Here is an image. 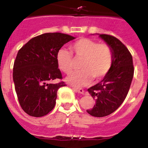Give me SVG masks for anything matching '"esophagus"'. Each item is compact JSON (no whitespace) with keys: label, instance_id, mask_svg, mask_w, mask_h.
<instances>
[{"label":"esophagus","instance_id":"obj_1","mask_svg":"<svg viewBox=\"0 0 148 148\" xmlns=\"http://www.w3.org/2000/svg\"><path fill=\"white\" fill-rule=\"evenodd\" d=\"M73 90L75 91L76 92H78L80 93V94H84V91L83 89H81V88H73Z\"/></svg>","mask_w":148,"mask_h":148}]
</instances>
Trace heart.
Here are the masks:
<instances>
[{
    "label": "heart",
    "mask_w": 148,
    "mask_h": 148,
    "mask_svg": "<svg viewBox=\"0 0 148 148\" xmlns=\"http://www.w3.org/2000/svg\"><path fill=\"white\" fill-rule=\"evenodd\" d=\"M72 53L76 59H81V71L72 73L66 81L70 84L82 86L88 84L91 79L99 81L106 76L113 64L112 47L106 43H98L88 38H81L70 46ZM67 49L61 48L56 53L58 67L63 73L70 74L73 69V58Z\"/></svg>",
    "instance_id": "1"
}]
</instances>
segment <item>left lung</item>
<instances>
[{
    "instance_id": "1",
    "label": "left lung",
    "mask_w": 148,
    "mask_h": 148,
    "mask_svg": "<svg viewBox=\"0 0 148 148\" xmlns=\"http://www.w3.org/2000/svg\"><path fill=\"white\" fill-rule=\"evenodd\" d=\"M99 36L112 47L113 64L103 79L88 89L95 104L86 112L93 116L102 117L113 113L123 103L129 91L134 69L132 56L120 40L112 35Z\"/></svg>"
}]
</instances>
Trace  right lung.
Segmentation results:
<instances>
[{
	"label": "right lung",
	"mask_w": 148,
	"mask_h": 148,
	"mask_svg": "<svg viewBox=\"0 0 148 148\" xmlns=\"http://www.w3.org/2000/svg\"><path fill=\"white\" fill-rule=\"evenodd\" d=\"M75 39L62 33H46L32 38L19 50L13 67V81L23 110L32 116L47 114L56 105L57 91L66 86L56 60L61 47Z\"/></svg>",
	"instance_id": "obj_1"
}]
</instances>
